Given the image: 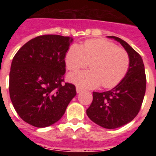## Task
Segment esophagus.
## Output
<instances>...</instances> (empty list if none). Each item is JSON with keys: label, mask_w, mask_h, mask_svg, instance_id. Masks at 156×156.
<instances>
[{"label": "esophagus", "mask_w": 156, "mask_h": 156, "mask_svg": "<svg viewBox=\"0 0 156 156\" xmlns=\"http://www.w3.org/2000/svg\"><path fill=\"white\" fill-rule=\"evenodd\" d=\"M82 91V88L79 87H76V92L77 93H80V92Z\"/></svg>", "instance_id": "obj_1"}]
</instances>
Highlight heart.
<instances>
[{"label":"heart","instance_id":"1","mask_svg":"<svg viewBox=\"0 0 156 156\" xmlns=\"http://www.w3.org/2000/svg\"><path fill=\"white\" fill-rule=\"evenodd\" d=\"M128 52L115 44L103 39H91L83 46L73 44L66 55V66L70 71L90 66V70L69 74V80L83 88H104L116 86L126 76L129 66Z\"/></svg>","mask_w":156,"mask_h":156}]
</instances>
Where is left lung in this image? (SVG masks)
Listing matches in <instances>:
<instances>
[{
  "label": "left lung",
  "mask_w": 156,
  "mask_h": 156,
  "mask_svg": "<svg viewBox=\"0 0 156 156\" xmlns=\"http://www.w3.org/2000/svg\"><path fill=\"white\" fill-rule=\"evenodd\" d=\"M119 42L129 55V69L116 87L99 93L93 92V101L87 115L96 124L115 129L134 119L140 109L146 90L144 66L140 55L126 41L109 36Z\"/></svg>",
  "instance_id": "left-lung-1"
}]
</instances>
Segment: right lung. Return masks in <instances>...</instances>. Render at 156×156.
<instances>
[{
	"label": "right lung",
	"mask_w": 156,
	"mask_h": 156,
	"mask_svg": "<svg viewBox=\"0 0 156 156\" xmlns=\"http://www.w3.org/2000/svg\"><path fill=\"white\" fill-rule=\"evenodd\" d=\"M73 38L55 34L37 37L14 56L9 74L12 105L23 120L36 127L58 121L76 94L64 82L65 57Z\"/></svg>",
	"instance_id": "right-lung-1"
}]
</instances>
